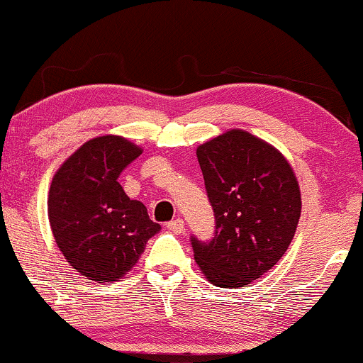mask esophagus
<instances>
[{"label": "esophagus", "instance_id": "esophagus-1", "mask_svg": "<svg viewBox=\"0 0 363 363\" xmlns=\"http://www.w3.org/2000/svg\"><path fill=\"white\" fill-rule=\"evenodd\" d=\"M167 228L170 232H174V234H182V232L186 230V225H184V220L182 218H176L172 220V222L167 223Z\"/></svg>", "mask_w": 363, "mask_h": 363}]
</instances>
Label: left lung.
Listing matches in <instances>:
<instances>
[{
	"label": "left lung",
	"mask_w": 363,
	"mask_h": 363,
	"mask_svg": "<svg viewBox=\"0 0 363 363\" xmlns=\"http://www.w3.org/2000/svg\"><path fill=\"white\" fill-rule=\"evenodd\" d=\"M215 237L193 240L196 264L211 285H251L286 252L297 230L302 198L280 150L244 129H228L196 148Z\"/></svg>",
	"instance_id": "left-lung-1"
}]
</instances>
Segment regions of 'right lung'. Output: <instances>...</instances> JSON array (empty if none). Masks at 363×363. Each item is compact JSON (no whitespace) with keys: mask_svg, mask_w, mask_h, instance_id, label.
<instances>
[{"mask_svg":"<svg viewBox=\"0 0 363 363\" xmlns=\"http://www.w3.org/2000/svg\"><path fill=\"white\" fill-rule=\"evenodd\" d=\"M141 147L116 135L91 138L54 174L48 215L65 259L86 280L112 283L126 277L150 237L160 230L147 206L118 182Z\"/></svg>","mask_w":363,"mask_h":363,"instance_id":"obj_1","label":"right lung"}]
</instances>
